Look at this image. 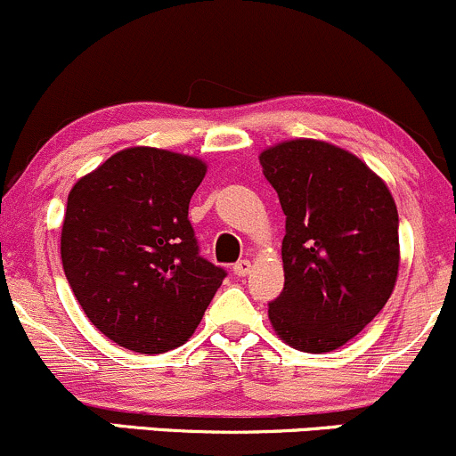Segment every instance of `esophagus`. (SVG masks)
Instances as JSON below:
<instances>
[{
    "instance_id": "esophagus-1",
    "label": "esophagus",
    "mask_w": 456,
    "mask_h": 456,
    "mask_svg": "<svg viewBox=\"0 0 456 456\" xmlns=\"http://www.w3.org/2000/svg\"><path fill=\"white\" fill-rule=\"evenodd\" d=\"M249 269H252V263H249L248 258H241L239 263H234L232 272H234V276H248Z\"/></svg>"
}]
</instances>
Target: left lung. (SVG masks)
<instances>
[{
	"label": "left lung",
	"mask_w": 456,
	"mask_h": 456,
	"mask_svg": "<svg viewBox=\"0 0 456 456\" xmlns=\"http://www.w3.org/2000/svg\"><path fill=\"white\" fill-rule=\"evenodd\" d=\"M258 160L287 217L285 289L269 302V322L296 350H337L394 291L398 208L380 175L326 141H282Z\"/></svg>",
	"instance_id": "1"
}]
</instances>
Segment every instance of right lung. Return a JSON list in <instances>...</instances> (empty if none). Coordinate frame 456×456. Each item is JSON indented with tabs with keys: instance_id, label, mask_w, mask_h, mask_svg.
<instances>
[{
	"instance_id": "add662e5",
	"label": "right lung",
	"mask_w": 456,
	"mask_h": 456,
	"mask_svg": "<svg viewBox=\"0 0 456 456\" xmlns=\"http://www.w3.org/2000/svg\"><path fill=\"white\" fill-rule=\"evenodd\" d=\"M204 175L195 156L136 145L69 191L62 269L91 324L117 346L141 354L183 346L226 278L200 256L189 222Z\"/></svg>"
}]
</instances>
